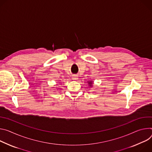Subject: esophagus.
<instances>
[{
	"mask_svg": "<svg viewBox=\"0 0 152 152\" xmlns=\"http://www.w3.org/2000/svg\"><path fill=\"white\" fill-rule=\"evenodd\" d=\"M78 75H72V80H77V79H78Z\"/></svg>",
	"mask_w": 152,
	"mask_h": 152,
	"instance_id": "1",
	"label": "esophagus"
}]
</instances>
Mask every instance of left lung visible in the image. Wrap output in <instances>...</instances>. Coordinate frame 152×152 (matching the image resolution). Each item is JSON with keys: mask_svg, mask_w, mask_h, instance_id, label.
Instances as JSON below:
<instances>
[{"mask_svg": "<svg viewBox=\"0 0 152 152\" xmlns=\"http://www.w3.org/2000/svg\"><path fill=\"white\" fill-rule=\"evenodd\" d=\"M88 83L89 84V86H92V85H93L92 81H89V82H88Z\"/></svg>", "mask_w": 152, "mask_h": 152, "instance_id": "left-lung-1", "label": "left lung"}]
</instances>
